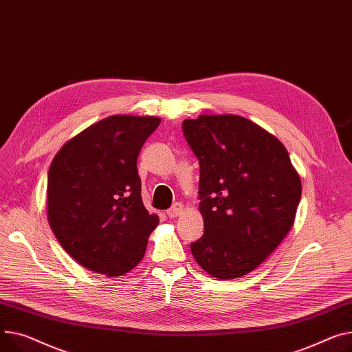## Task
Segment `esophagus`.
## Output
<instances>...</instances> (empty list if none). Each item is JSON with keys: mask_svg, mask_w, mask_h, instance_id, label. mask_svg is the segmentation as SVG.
I'll return each mask as SVG.
<instances>
[{"mask_svg": "<svg viewBox=\"0 0 352 352\" xmlns=\"http://www.w3.org/2000/svg\"><path fill=\"white\" fill-rule=\"evenodd\" d=\"M182 204L181 202H175L168 210H167V215L170 217V218H177L181 212H182Z\"/></svg>", "mask_w": 352, "mask_h": 352, "instance_id": "esophagus-1", "label": "esophagus"}]
</instances>
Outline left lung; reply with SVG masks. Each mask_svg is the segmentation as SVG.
I'll return each instance as SVG.
<instances>
[{"label":"left lung","mask_w":352,"mask_h":352,"mask_svg":"<svg viewBox=\"0 0 352 352\" xmlns=\"http://www.w3.org/2000/svg\"><path fill=\"white\" fill-rule=\"evenodd\" d=\"M182 133L199 162L205 228L191 252L212 277H242L293 226L300 177L285 146L242 116L201 114L184 120Z\"/></svg>","instance_id":"1"}]
</instances>
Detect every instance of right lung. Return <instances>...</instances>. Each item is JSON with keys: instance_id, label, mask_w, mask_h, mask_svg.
I'll use <instances>...</instances> for the list:
<instances>
[{"instance_id": "add662e5", "label": "right lung", "mask_w": 352, "mask_h": 352, "mask_svg": "<svg viewBox=\"0 0 352 352\" xmlns=\"http://www.w3.org/2000/svg\"><path fill=\"white\" fill-rule=\"evenodd\" d=\"M158 117L116 114L91 124L55 155L48 173V219L62 248L109 277L134 269L158 217L142 199L137 158Z\"/></svg>"}]
</instances>
